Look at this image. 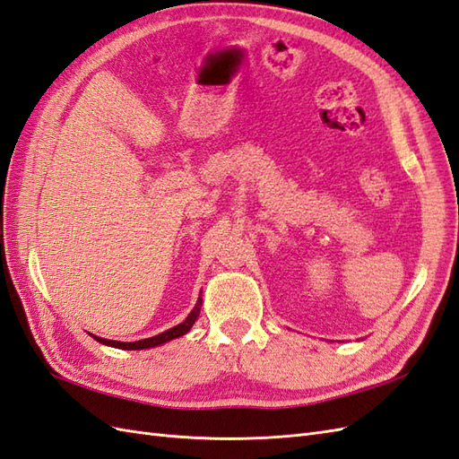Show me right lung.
<instances>
[{
  "label": "right lung",
  "instance_id": "right-lung-1",
  "mask_svg": "<svg viewBox=\"0 0 459 459\" xmlns=\"http://www.w3.org/2000/svg\"><path fill=\"white\" fill-rule=\"evenodd\" d=\"M202 297L197 299V304L194 307V310L187 314V318L182 322V324H178V325H174V327H170V330H167V332H162V333H159V335H155V337H147V339H141V342H134V343H124V342H112V339H102V337H97V335H92L97 339L99 343H102V345H108V347H116V349H126V351H137V349H151V347H157V345H162V343H167V342H170V339H176V337H182L184 333H187L192 330V325L195 324V320H197V316H199V310H202Z\"/></svg>",
  "mask_w": 459,
  "mask_h": 459
}]
</instances>
